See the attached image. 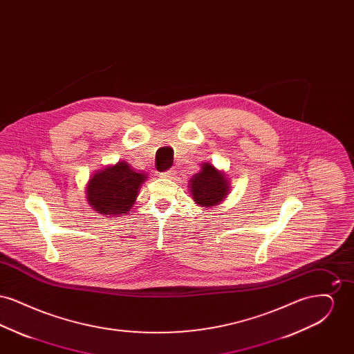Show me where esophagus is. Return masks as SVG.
<instances>
[{"instance_id":"34e87169","label":"esophagus","mask_w":354,"mask_h":354,"mask_svg":"<svg viewBox=\"0 0 354 354\" xmlns=\"http://www.w3.org/2000/svg\"><path fill=\"white\" fill-rule=\"evenodd\" d=\"M175 174H176L175 169H169L167 171H165V172H160V176L162 178H167V179H172L175 176Z\"/></svg>"}]
</instances>
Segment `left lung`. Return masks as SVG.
I'll return each instance as SVG.
<instances>
[{
  "label": "left lung",
  "mask_w": 354,
  "mask_h": 354,
  "mask_svg": "<svg viewBox=\"0 0 354 354\" xmlns=\"http://www.w3.org/2000/svg\"><path fill=\"white\" fill-rule=\"evenodd\" d=\"M188 188L192 199L199 205L214 207L225 199L231 187L224 172L211 163H203L201 171L189 179Z\"/></svg>",
  "instance_id": "left-lung-1"
}]
</instances>
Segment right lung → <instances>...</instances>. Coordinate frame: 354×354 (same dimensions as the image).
I'll list each match as a JSON object with an SVG mask.
<instances>
[{
	"mask_svg": "<svg viewBox=\"0 0 354 354\" xmlns=\"http://www.w3.org/2000/svg\"><path fill=\"white\" fill-rule=\"evenodd\" d=\"M147 175L135 172L126 162L97 171L86 187L87 202L98 214L118 216L134 205Z\"/></svg>",
	"mask_w": 354,
	"mask_h": 354,
	"instance_id": "obj_1",
	"label": "right lung"
}]
</instances>
